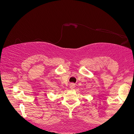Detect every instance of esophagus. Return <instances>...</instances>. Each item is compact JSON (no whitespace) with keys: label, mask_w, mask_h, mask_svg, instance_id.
Segmentation results:
<instances>
[{"label":"esophagus","mask_w":134,"mask_h":134,"mask_svg":"<svg viewBox=\"0 0 134 134\" xmlns=\"http://www.w3.org/2000/svg\"><path fill=\"white\" fill-rule=\"evenodd\" d=\"M75 87V85L73 83H72L70 85V88L71 89V90H72V89H74V88Z\"/></svg>","instance_id":"1"}]
</instances>
